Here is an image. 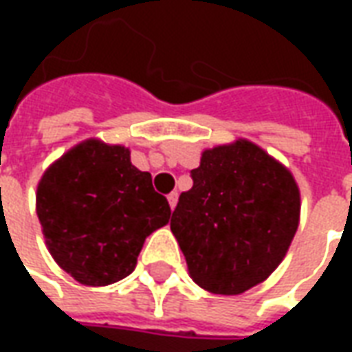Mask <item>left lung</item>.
<instances>
[{
	"instance_id": "left-lung-1",
	"label": "left lung",
	"mask_w": 352,
	"mask_h": 352,
	"mask_svg": "<svg viewBox=\"0 0 352 352\" xmlns=\"http://www.w3.org/2000/svg\"><path fill=\"white\" fill-rule=\"evenodd\" d=\"M164 194L130 148L88 139L45 169L35 211L54 262L80 285L107 287L135 270L146 237L169 222Z\"/></svg>"
}]
</instances>
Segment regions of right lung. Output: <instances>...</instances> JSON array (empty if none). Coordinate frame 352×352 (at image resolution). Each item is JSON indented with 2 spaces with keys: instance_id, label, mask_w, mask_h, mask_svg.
<instances>
[{
  "instance_id": "right-lung-1",
  "label": "right lung",
  "mask_w": 352,
  "mask_h": 352,
  "mask_svg": "<svg viewBox=\"0 0 352 352\" xmlns=\"http://www.w3.org/2000/svg\"><path fill=\"white\" fill-rule=\"evenodd\" d=\"M171 232L192 280L237 296L264 283L287 256L300 224V188L283 164L247 141L201 153Z\"/></svg>"
}]
</instances>
